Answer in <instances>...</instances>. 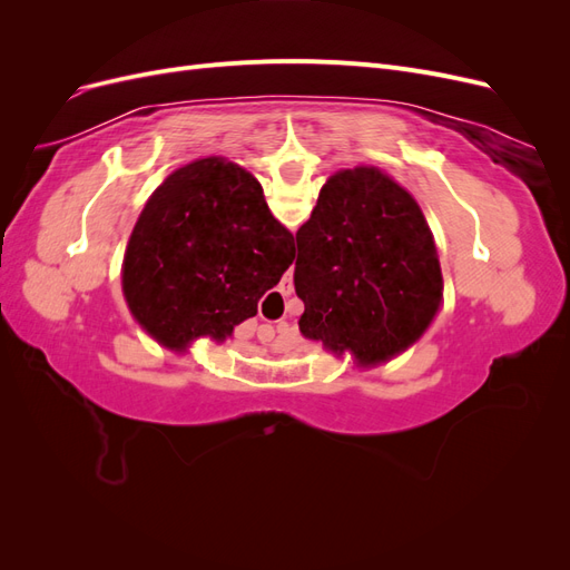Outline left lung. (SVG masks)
<instances>
[{
	"label": "left lung",
	"mask_w": 570,
	"mask_h": 570,
	"mask_svg": "<svg viewBox=\"0 0 570 570\" xmlns=\"http://www.w3.org/2000/svg\"><path fill=\"white\" fill-rule=\"evenodd\" d=\"M299 333L373 368L404 354L442 306L438 247L419 202L377 166L325 180L297 230Z\"/></svg>",
	"instance_id": "1"
}]
</instances>
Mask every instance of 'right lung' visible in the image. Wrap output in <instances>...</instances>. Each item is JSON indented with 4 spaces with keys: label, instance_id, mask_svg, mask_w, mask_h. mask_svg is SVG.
Here are the masks:
<instances>
[{
    "label": "right lung",
    "instance_id": "1",
    "mask_svg": "<svg viewBox=\"0 0 570 570\" xmlns=\"http://www.w3.org/2000/svg\"><path fill=\"white\" fill-rule=\"evenodd\" d=\"M295 258L264 187L226 157L189 161L154 189L135 220L120 287L135 323L174 354L223 344Z\"/></svg>",
    "mask_w": 570,
    "mask_h": 570
}]
</instances>
